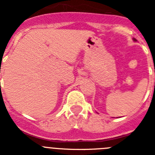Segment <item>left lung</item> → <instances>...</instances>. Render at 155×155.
Returning a JSON list of instances; mask_svg holds the SVG:
<instances>
[{
    "instance_id": "8db88e82",
    "label": "left lung",
    "mask_w": 155,
    "mask_h": 155,
    "mask_svg": "<svg viewBox=\"0 0 155 155\" xmlns=\"http://www.w3.org/2000/svg\"><path fill=\"white\" fill-rule=\"evenodd\" d=\"M134 40H135V39H134Z\"/></svg>"
}]
</instances>
